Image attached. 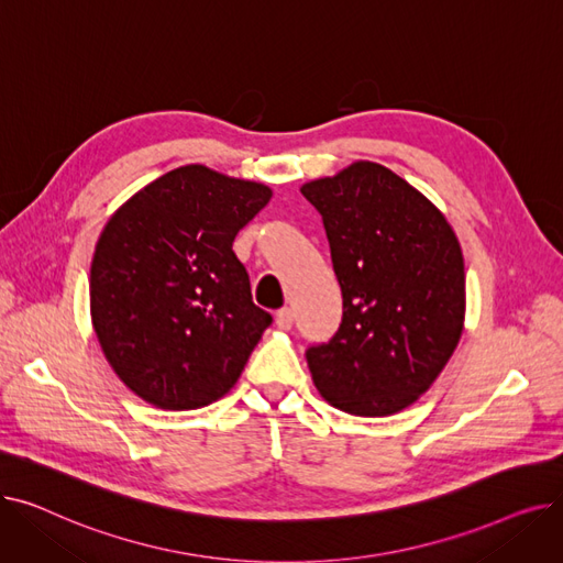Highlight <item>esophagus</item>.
<instances>
[{"mask_svg":"<svg viewBox=\"0 0 563 563\" xmlns=\"http://www.w3.org/2000/svg\"><path fill=\"white\" fill-rule=\"evenodd\" d=\"M291 321H294V312L289 308H280L276 312V327L283 329V331H289L291 329Z\"/></svg>","mask_w":563,"mask_h":563,"instance_id":"34e87169","label":"esophagus"}]
</instances>
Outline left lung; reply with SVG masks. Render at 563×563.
Segmentation results:
<instances>
[{"instance_id": "left-lung-1", "label": "left lung", "mask_w": 563, "mask_h": 563, "mask_svg": "<svg viewBox=\"0 0 563 563\" xmlns=\"http://www.w3.org/2000/svg\"><path fill=\"white\" fill-rule=\"evenodd\" d=\"M301 194L327 228L344 308L338 333L306 351L314 386L351 416H393L431 388L461 340V244L427 196L374 162Z\"/></svg>"}]
</instances>
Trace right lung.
<instances>
[{"label":"right lung","mask_w":563,"mask_h":563,"mask_svg":"<svg viewBox=\"0 0 563 563\" xmlns=\"http://www.w3.org/2000/svg\"><path fill=\"white\" fill-rule=\"evenodd\" d=\"M272 189L200 164L134 194L91 262V319L113 372L143 401L194 410L240 378L272 314L232 242Z\"/></svg>","instance_id":"right-lung-1"}]
</instances>
